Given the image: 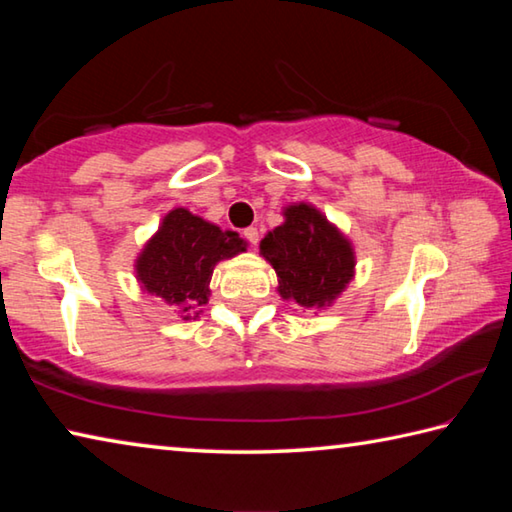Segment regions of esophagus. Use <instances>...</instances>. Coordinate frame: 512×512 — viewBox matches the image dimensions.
I'll use <instances>...</instances> for the list:
<instances>
[{
    "mask_svg": "<svg viewBox=\"0 0 512 512\" xmlns=\"http://www.w3.org/2000/svg\"><path fill=\"white\" fill-rule=\"evenodd\" d=\"M244 237H246V241H248L250 246H257V241H259L257 228H246V230H244Z\"/></svg>",
    "mask_w": 512,
    "mask_h": 512,
    "instance_id": "obj_1",
    "label": "esophagus"
}]
</instances>
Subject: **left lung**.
<instances>
[{
	"label": "left lung",
	"mask_w": 512,
	"mask_h": 512,
	"mask_svg": "<svg viewBox=\"0 0 512 512\" xmlns=\"http://www.w3.org/2000/svg\"><path fill=\"white\" fill-rule=\"evenodd\" d=\"M284 216L287 221L259 244L277 273V291L302 307H325L352 280L350 241L307 203L287 207Z\"/></svg>",
	"instance_id": "left-lung-1"
}]
</instances>
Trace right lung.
Masks as SVG:
<instances>
[{"instance_id": "1", "label": "right lung", "mask_w": 512, "mask_h": 512, "mask_svg": "<svg viewBox=\"0 0 512 512\" xmlns=\"http://www.w3.org/2000/svg\"><path fill=\"white\" fill-rule=\"evenodd\" d=\"M241 250L246 248L237 232H223L185 207H176L164 216L162 228L144 246L135 268L146 291L189 311L207 302L216 262Z\"/></svg>"}]
</instances>
